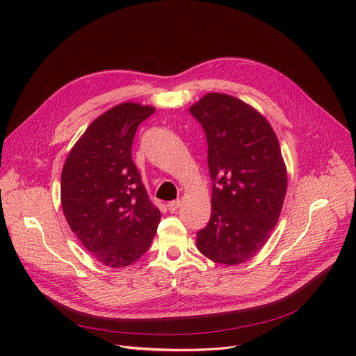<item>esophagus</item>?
Wrapping results in <instances>:
<instances>
[{"mask_svg": "<svg viewBox=\"0 0 356 356\" xmlns=\"http://www.w3.org/2000/svg\"><path fill=\"white\" fill-rule=\"evenodd\" d=\"M180 204H181L180 200H172V202L167 203V208H168V211H170V212H175V211H177L180 208Z\"/></svg>", "mask_w": 356, "mask_h": 356, "instance_id": "34e87169", "label": "esophagus"}]
</instances>
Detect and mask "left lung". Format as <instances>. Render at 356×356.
I'll use <instances>...</instances> for the list:
<instances>
[{"label": "left lung", "mask_w": 356, "mask_h": 356, "mask_svg": "<svg viewBox=\"0 0 356 356\" xmlns=\"http://www.w3.org/2000/svg\"><path fill=\"white\" fill-rule=\"evenodd\" d=\"M208 141L212 213L197 232V250L236 266L266 245L283 209L287 170L270 122L227 93H208L191 106Z\"/></svg>", "instance_id": "obj_1"}]
</instances>
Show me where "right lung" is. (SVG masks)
<instances>
[{"mask_svg":"<svg viewBox=\"0 0 356 356\" xmlns=\"http://www.w3.org/2000/svg\"><path fill=\"white\" fill-rule=\"evenodd\" d=\"M156 109L124 102L93 121L65 161L60 200L82 245L106 267L121 268L148 250L160 211L148 199L131 157L138 125Z\"/></svg>","mask_w":356,"mask_h":356,"instance_id":"right-lung-1","label":"right lung"}]
</instances>
